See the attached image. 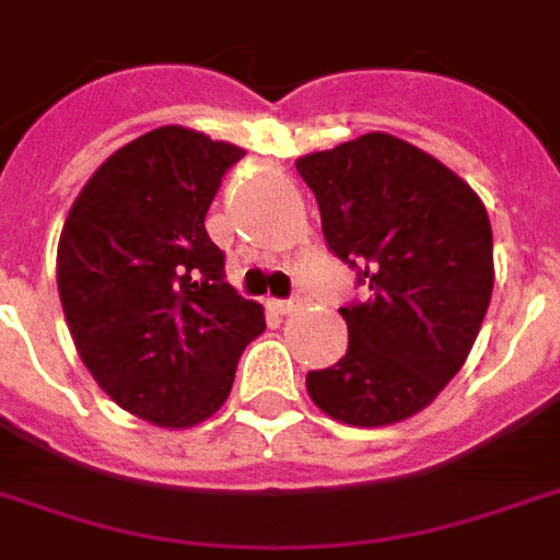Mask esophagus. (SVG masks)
<instances>
[{
	"mask_svg": "<svg viewBox=\"0 0 560 560\" xmlns=\"http://www.w3.org/2000/svg\"><path fill=\"white\" fill-rule=\"evenodd\" d=\"M272 308H276V314H293V312H300L302 302L300 300H276L272 302Z\"/></svg>",
	"mask_w": 560,
	"mask_h": 560,
	"instance_id": "1",
	"label": "esophagus"
}]
</instances>
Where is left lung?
<instances>
[{"mask_svg": "<svg viewBox=\"0 0 560 560\" xmlns=\"http://www.w3.org/2000/svg\"><path fill=\"white\" fill-rule=\"evenodd\" d=\"M296 172L317 198L329 248L368 288V300L338 308L347 353L308 371V395L350 428L412 418L469 359L490 308L487 207L448 165L388 132L305 153Z\"/></svg>", "mask_w": 560, "mask_h": 560, "instance_id": "left-lung-1", "label": "left lung"}]
</instances>
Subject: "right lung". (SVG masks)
<instances>
[{
	"label": "right lung",
	"instance_id": "add662e5",
	"mask_svg": "<svg viewBox=\"0 0 560 560\" xmlns=\"http://www.w3.org/2000/svg\"><path fill=\"white\" fill-rule=\"evenodd\" d=\"M243 148L156 127L112 153L70 207L56 279L82 364L121 409L184 430L219 412L267 323L225 279L207 207Z\"/></svg>",
	"mask_w": 560,
	"mask_h": 560
}]
</instances>
